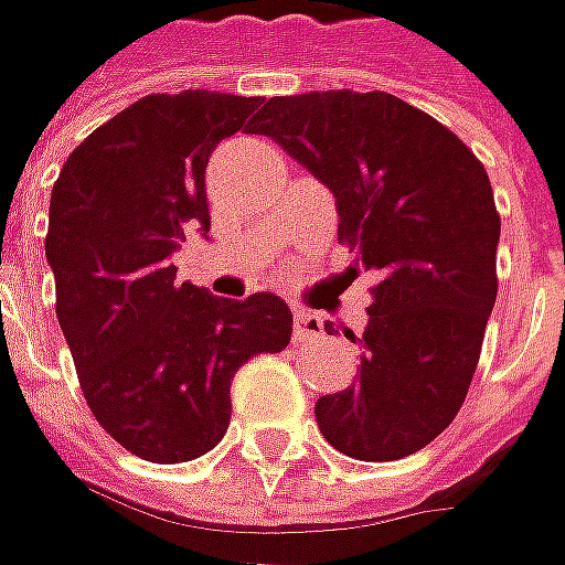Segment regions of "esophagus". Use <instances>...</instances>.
<instances>
[{
	"label": "esophagus",
	"instance_id": "esophagus-1",
	"mask_svg": "<svg viewBox=\"0 0 565 565\" xmlns=\"http://www.w3.org/2000/svg\"><path fill=\"white\" fill-rule=\"evenodd\" d=\"M324 334V321L306 309H294V338L297 341H316Z\"/></svg>",
	"mask_w": 565,
	"mask_h": 565
}]
</instances>
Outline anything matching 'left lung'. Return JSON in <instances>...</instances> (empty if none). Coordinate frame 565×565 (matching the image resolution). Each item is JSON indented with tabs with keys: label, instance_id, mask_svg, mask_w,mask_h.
I'll return each instance as SVG.
<instances>
[{
	"label": "left lung",
	"instance_id": "1",
	"mask_svg": "<svg viewBox=\"0 0 565 565\" xmlns=\"http://www.w3.org/2000/svg\"><path fill=\"white\" fill-rule=\"evenodd\" d=\"M249 134L334 193L341 241L379 275L362 338L347 334L360 375L316 399L321 435L365 462L416 454L457 418L494 309L488 171L454 130L381 89L271 96Z\"/></svg>",
	"mask_w": 565,
	"mask_h": 565
}]
</instances>
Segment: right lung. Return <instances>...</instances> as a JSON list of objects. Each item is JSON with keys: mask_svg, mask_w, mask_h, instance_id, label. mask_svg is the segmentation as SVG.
<instances>
[{"mask_svg": "<svg viewBox=\"0 0 565 565\" xmlns=\"http://www.w3.org/2000/svg\"><path fill=\"white\" fill-rule=\"evenodd\" d=\"M259 96L152 93L96 127L52 186L46 259L89 413L134 457L186 462L231 422L246 360L281 353L294 316L275 294L178 284L174 249L209 234L205 166Z\"/></svg>", "mask_w": 565, "mask_h": 565, "instance_id": "right-lung-1", "label": "right lung"}]
</instances>
